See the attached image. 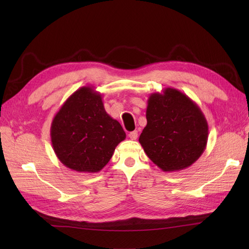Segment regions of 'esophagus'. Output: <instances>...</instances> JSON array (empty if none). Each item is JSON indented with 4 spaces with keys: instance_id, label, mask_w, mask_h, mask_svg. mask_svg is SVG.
Wrapping results in <instances>:
<instances>
[{
    "instance_id": "obj_1",
    "label": "esophagus",
    "mask_w": 249,
    "mask_h": 249,
    "mask_svg": "<svg viewBox=\"0 0 249 249\" xmlns=\"http://www.w3.org/2000/svg\"><path fill=\"white\" fill-rule=\"evenodd\" d=\"M129 137L131 140H136L138 137V132L137 131H133L131 133H129Z\"/></svg>"
}]
</instances>
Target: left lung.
<instances>
[{"label": "left lung", "mask_w": 249, "mask_h": 249, "mask_svg": "<svg viewBox=\"0 0 249 249\" xmlns=\"http://www.w3.org/2000/svg\"><path fill=\"white\" fill-rule=\"evenodd\" d=\"M147 124L139 142L147 157L165 172L190 167L205 152L209 126L200 108L176 88L149 95Z\"/></svg>", "instance_id": "8db88e82"}]
</instances>
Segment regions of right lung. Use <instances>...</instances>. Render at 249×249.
Instances as JSON below:
<instances>
[{
    "instance_id": "obj_1",
    "label": "right lung",
    "mask_w": 249,
    "mask_h": 249,
    "mask_svg": "<svg viewBox=\"0 0 249 249\" xmlns=\"http://www.w3.org/2000/svg\"><path fill=\"white\" fill-rule=\"evenodd\" d=\"M124 139L123 126L106 112L102 94L91 86L76 90L51 124V141L57 158L78 172L101 171Z\"/></svg>"
}]
</instances>
